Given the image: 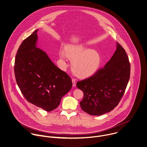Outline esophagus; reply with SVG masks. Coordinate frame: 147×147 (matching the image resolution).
Here are the masks:
<instances>
[{"instance_id": "esophagus-1", "label": "esophagus", "mask_w": 147, "mask_h": 147, "mask_svg": "<svg viewBox=\"0 0 147 147\" xmlns=\"http://www.w3.org/2000/svg\"><path fill=\"white\" fill-rule=\"evenodd\" d=\"M72 83H73V86L75 87L76 86V80L73 78L72 79Z\"/></svg>"}]
</instances>
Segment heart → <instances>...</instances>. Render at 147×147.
Wrapping results in <instances>:
<instances>
[{
	"label": "heart",
	"instance_id": "b5f03b06",
	"mask_svg": "<svg viewBox=\"0 0 147 147\" xmlns=\"http://www.w3.org/2000/svg\"><path fill=\"white\" fill-rule=\"evenodd\" d=\"M65 51L60 53L61 59L63 60L69 59L72 61L73 70L79 78H86L92 76L100 65L101 59L99 53L85 44L67 47Z\"/></svg>",
	"mask_w": 147,
	"mask_h": 147
}]
</instances>
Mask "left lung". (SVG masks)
Instances as JSON below:
<instances>
[{"mask_svg":"<svg viewBox=\"0 0 147 147\" xmlns=\"http://www.w3.org/2000/svg\"><path fill=\"white\" fill-rule=\"evenodd\" d=\"M130 69L127 55L117 42L115 53L104 67L77 83V87L84 92L80 102L82 110L91 115H101L113 110L124 94Z\"/></svg>","mask_w":147,"mask_h":147,"instance_id":"8db88e82","label":"left lung"}]
</instances>
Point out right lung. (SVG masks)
Here are the masks:
<instances>
[{
	"mask_svg": "<svg viewBox=\"0 0 147 147\" xmlns=\"http://www.w3.org/2000/svg\"><path fill=\"white\" fill-rule=\"evenodd\" d=\"M37 31L20 45L14 71L16 83L26 99L49 112L59 106L61 98L73 84L67 74L57 67L45 52L36 47Z\"/></svg>",
	"mask_w": 147,
	"mask_h": 147,
	"instance_id": "add662e5",
	"label": "right lung"
}]
</instances>
